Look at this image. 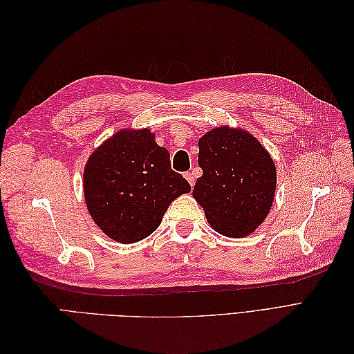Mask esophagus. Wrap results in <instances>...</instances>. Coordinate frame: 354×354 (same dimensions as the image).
<instances>
[{"label":"esophagus","instance_id":"esophagus-1","mask_svg":"<svg viewBox=\"0 0 354 354\" xmlns=\"http://www.w3.org/2000/svg\"><path fill=\"white\" fill-rule=\"evenodd\" d=\"M185 178L189 181L190 187H194V185H195V176H194V173H185Z\"/></svg>","mask_w":354,"mask_h":354}]
</instances>
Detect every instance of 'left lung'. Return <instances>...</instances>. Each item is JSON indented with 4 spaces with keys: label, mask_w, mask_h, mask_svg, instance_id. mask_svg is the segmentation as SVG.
Listing matches in <instances>:
<instances>
[{
    "label": "left lung",
    "mask_w": 354,
    "mask_h": 354,
    "mask_svg": "<svg viewBox=\"0 0 354 354\" xmlns=\"http://www.w3.org/2000/svg\"><path fill=\"white\" fill-rule=\"evenodd\" d=\"M194 198L209 226L227 238L251 234L269 216L276 192L272 155L241 127L220 125L199 142Z\"/></svg>",
    "instance_id": "left-lung-1"
}]
</instances>
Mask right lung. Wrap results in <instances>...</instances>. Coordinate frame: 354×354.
I'll use <instances>...</instances> for the list:
<instances>
[{
  "mask_svg": "<svg viewBox=\"0 0 354 354\" xmlns=\"http://www.w3.org/2000/svg\"><path fill=\"white\" fill-rule=\"evenodd\" d=\"M82 187L93 221L120 243L152 234L169 203L190 192L149 128H122L94 149L84 167Z\"/></svg>",
  "mask_w": 354,
  "mask_h": 354,
  "instance_id": "right-lung-1",
  "label": "right lung"
}]
</instances>
